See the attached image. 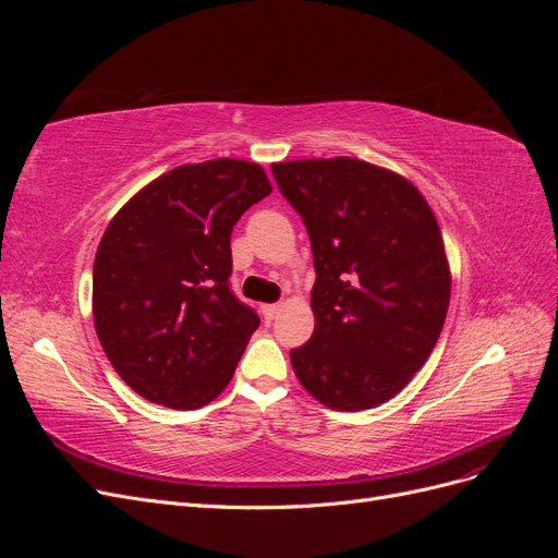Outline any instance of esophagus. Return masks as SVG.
Wrapping results in <instances>:
<instances>
[{"label":"esophagus","mask_w":558,"mask_h":558,"mask_svg":"<svg viewBox=\"0 0 558 558\" xmlns=\"http://www.w3.org/2000/svg\"><path fill=\"white\" fill-rule=\"evenodd\" d=\"M260 312H263L265 320H275L279 316V312H281V305H263Z\"/></svg>","instance_id":"esophagus-1"}]
</instances>
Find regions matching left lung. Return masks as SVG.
I'll list each match as a JSON object with an SVG mask.
<instances>
[{"mask_svg":"<svg viewBox=\"0 0 558 558\" xmlns=\"http://www.w3.org/2000/svg\"><path fill=\"white\" fill-rule=\"evenodd\" d=\"M307 228L314 335L291 349L300 384L332 410L391 400L442 332L449 267L435 216L414 185L363 160L272 165Z\"/></svg>","mask_w":558,"mask_h":558,"instance_id":"obj_1","label":"left lung"}]
</instances>
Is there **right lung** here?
<instances>
[{
  "label": "right lung",
  "instance_id": "right-lung-1",
  "mask_svg": "<svg viewBox=\"0 0 558 558\" xmlns=\"http://www.w3.org/2000/svg\"><path fill=\"white\" fill-rule=\"evenodd\" d=\"M269 191L263 167L218 158L162 174L113 216L93 265L95 330L142 398L197 410L232 379L260 318L230 289V234Z\"/></svg>",
  "mask_w": 558,
  "mask_h": 558
}]
</instances>
